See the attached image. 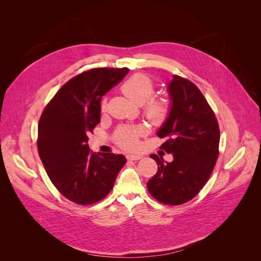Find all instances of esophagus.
Instances as JSON below:
<instances>
[{"mask_svg": "<svg viewBox=\"0 0 261 261\" xmlns=\"http://www.w3.org/2000/svg\"><path fill=\"white\" fill-rule=\"evenodd\" d=\"M141 158H143V156L139 155V154H128V155H127V159H128V160H132V161L140 160Z\"/></svg>", "mask_w": 261, "mask_h": 261, "instance_id": "esophagus-1", "label": "esophagus"}]
</instances>
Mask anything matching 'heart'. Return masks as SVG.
Wrapping results in <instances>:
<instances>
[{
  "instance_id": "1",
  "label": "heart",
  "mask_w": 261,
  "mask_h": 261,
  "mask_svg": "<svg viewBox=\"0 0 261 261\" xmlns=\"http://www.w3.org/2000/svg\"><path fill=\"white\" fill-rule=\"evenodd\" d=\"M122 91L126 97L137 105H144V114L154 125H161L168 120L172 106L168 99H152L155 92L153 82L145 74H135L122 85ZM107 110V103H102V111ZM141 126H120L114 133L115 143L125 149H135L138 138L144 134Z\"/></svg>"
}]
</instances>
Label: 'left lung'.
<instances>
[{"mask_svg":"<svg viewBox=\"0 0 261 261\" xmlns=\"http://www.w3.org/2000/svg\"><path fill=\"white\" fill-rule=\"evenodd\" d=\"M171 114L158 130L161 149L172 162L151 154L158 171L147 187L154 199L177 206L193 199L206 185L219 156L220 128L215 112L194 83L174 75L168 86Z\"/></svg>","mask_w":261,"mask_h":261,"instance_id":"8db88e82","label":"left lung"}]
</instances>
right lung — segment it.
Instances as JSON below:
<instances>
[{
    "mask_svg": "<svg viewBox=\"0 0 261 261\" xmlns=\"http://www.w3.org/2000/svg\"><path fill=\"white\" fill-rule=\"evenodd\" d=\"M128 70L100 67L73 77L39 120L37 146L46 174L65 198L82 206L107 197L126 163L123 154L92 152L87 135L100 123L102 96Z\"/></svg>",
    "mask_w": 261,
    "mask_h": 261,
    "instance_id": "right-lung-1",
    "label": "right lung"
}]
</instances>
